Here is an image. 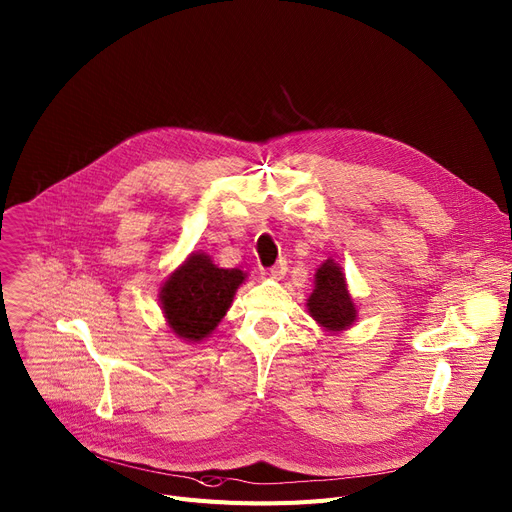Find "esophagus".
<instances>
[{"mask_svg":"<svg viewBox=\"0 0 512 512\" xmlns=\"http://www.w3.org/2000/svg\"><path fill=\"white\" fill-rule=\"evenodd\" d=\"M286 271H288V259L282 257L276 265L269 267V276H271V278H284Z\"/></svg>","mask_w":512,"mask_h":512,"instance_id":"obj_1","label":"esophagus"}]
</instances>
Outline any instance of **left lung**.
Wrapping results in <instances>:
<instances>
[{"label": "left lung", "mask_w": 512, "mask_h": 512, "mask_svg": "<svg viewBox=\"0 0 512 512\" xmlns=\"http://www.w3.org/2000/svg\"><path fill=\"white\" fill-rule=\"evenodd\" d=\"M315 278V292L306 302L311 317L329 331H342L350 327L356 319V309L348 294L342 267L333 261H325L317 269Z\"/></svg>", "instance_id": "obj_1"}]
</instances>
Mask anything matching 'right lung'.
I'll return each mask as SVG.
<instances>
[{
  "label": "right lung",
  "instance_id": "1",
  "mask_svg": "<svg viewBox=\"0 0 512 512\" xmlns=\"http://www.w3.org/2000/svg\"><path fill=\"white\" fill-rule=\"evenodd\" d=\"M241 269H224L203 253H193L170 276L160 292L164 317L179 337L199 342L226 315L236 288L243 284Z\"/></svg>",
  "mask_w": 512,
  "mask_h": 512
}]
</instances>
